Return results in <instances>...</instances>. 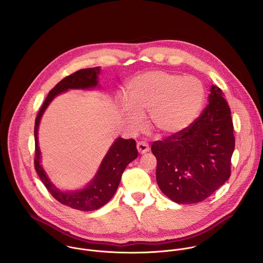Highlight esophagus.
<instances>
[{
  "mask_svg": "<svg viewBox=\"0 0 263 263\" xmlns=\"http://www.w3.org/2000/svg\"><path fill=\"white\" fill-rule=\"evenodd\" d=\"M137 149L139 151L140 154H145L147 152H149L150 148H149V145L146 143V142H139L137 144Z\"/></svg>",
  "mask_w": 263,
  "mask_h": 263,
  "instance_id": "obj_1",
  "label": "esophagus"
}]
</instances>
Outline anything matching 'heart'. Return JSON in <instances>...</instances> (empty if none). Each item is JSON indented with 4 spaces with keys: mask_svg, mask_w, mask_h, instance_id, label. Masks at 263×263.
I'll list each match as a JSON object with an SVG mask.
<instances>
[{
    "mask_svg": "<svg viewBox=\"0 0 263 263\" xmlns=\"http://www.w3.org/2000/svg\"><path fill=\"white\" fill-rule=\"evenodd\" d=\"M123 116L133 128L149 113L151 126L162 136L178 134L196 119L204 102L202 83L192 76L151 71L135 77L127 87Z\"/></svg>",
    "mask_w": 263,
    "mask_h": 263,
    "instance_id": "1",
    "label": "heart"
}]
</instances>
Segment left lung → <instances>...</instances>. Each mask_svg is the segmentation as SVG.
Instances as JSON below:
<instances>
[{"instance_id": "obj_1", "label": "left lung", "mask_w": 263, "mask_h": 263, "mask_svg": "<svg viewBox=\"0 0 263 263\" xmlns=\"http://www.w3.org/2000/svg\"><path fill=\"white\" fill-rule=\"evenodd\" d=\"M223 91L211 87L209 104L187 128L152 145L161 191L177 203H196L231 175L235 148L231 110Z\"/></svg>"}]
</instances>
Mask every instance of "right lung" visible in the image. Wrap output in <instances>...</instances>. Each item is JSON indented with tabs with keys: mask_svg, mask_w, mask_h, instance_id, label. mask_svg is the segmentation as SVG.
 <instances>
[{
	"mask_svg": "<svg viewBox=\"0 0 263 263\" xmlns=\"http://www.w3.org/2000/svg\"><path fill=\"white\" fill-rule=\"evenodd\" d=\"M100 67L83 69L59 82L54 88L49 91L47 97L45 98L36 116L34 125V167L40 180L58 201L72 209L84 212L98 210L111 199L119 185L124 169L138 157L136 141L133 139H116L103 158L97 173L86 187L73 191H63L55 187V185L49 180L40 164L41 153L38 146V126L42 114L55 96L70 89L88 90L96 88L98 86V75L100 74Z\"/></svg>",
	"mask_w": 263,
	"mask_h": 263,
	"instance_id": "right-lung-1",
	"label": "right lung"
}]
</instances>
